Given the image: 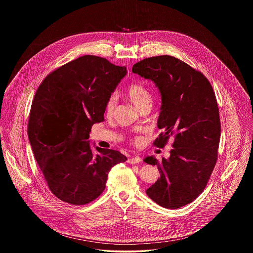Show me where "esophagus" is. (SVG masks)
I'll use <instances>...</instances> for the list:
<instances>
[{
    "label": "esophagus",
    "instance_id": "obj_1",
    "mask_svg": "<svg viewBox=\"0 0 253 253\" xmlns=\"http://www.w3.org/2000/svg\"><path fill=\"white\" fill-rule=\"evenodd\" d=\"M140 161H141V157H138V156L131 157V158H129V159L127 160V162H128L129 164H136V163H139Z\"/></svg>",
    "mask_w": 253,
    "mask_h": 253
}]
</instances>
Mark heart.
I'll return each instance as SVG.
<instances>
[{"label": "heart", "mask_w": 253, "mask_h": 253, "mask_svg": "<svg viewBox=\"0 0 253 253\" xmlns=\"http://www.w3.org/2000/svg\"><path fill=\"white\" fill-rule=\"evenodd\" d=\"M125 95L127 98L132 102V104L140 111L145 107H150L152 103V96L149 92V90L145 87L144 85L138 83L132 84L128 86L126 89ZM116 107V96H112L108 99L106 106H105V114L106 116L111 117L114 114ZM133 142L135 144H140L141 143V138L140 137H135L133 139Z\"/></svg>", "instance_id": "heart-1"}]
</instances>
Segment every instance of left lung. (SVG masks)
<instances>
[{
	"mask_svg": "<svg viewBox=\"0 0 253 253\" xmlns=\"http://www.w3.org/2000/svg\"><path fill=\"white\" fill-rule=\"evenodd\" d=\"M132 71L154 82L161 95L157 127L163 132L154 145L164 148L173 138L168 159L145 158L160 173L146 193L161 207L178 209L204 191L216 164L221 123L215 94L202 73L168 55L140 60Z\"/></svg>",
	"mask_w": 253,
	"mask_h": 253,
	"instance_id": "left-lung-1",
	"label": "left lung"
}]
</instances>
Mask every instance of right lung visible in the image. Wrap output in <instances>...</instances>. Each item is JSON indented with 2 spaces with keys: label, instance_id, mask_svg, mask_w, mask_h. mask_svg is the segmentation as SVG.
<instances>
[{
  "label": "right lung",
  "instance_id": "add662e5",
  "mask_svg": "<svg viewBox=\"0 0 253 253\" xmlns=\"http://www.w3.org/2000/svg\"><path fill=\"white\" fill-rule=\"evenodd\" d=\"M126 74L125 66L85 55L50 73L36 91L28 138L50 191L63 202H92L104 191L112 167L127 160L119 151L98 147L94 156L87 140L93 124L104 121L106 103Z\"/></svg>",
  "mask_w": 253,
  "mask_h": 253
}]
</instances>
